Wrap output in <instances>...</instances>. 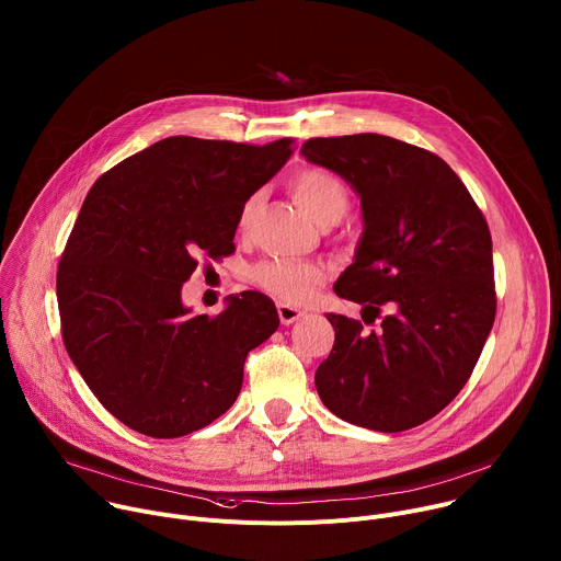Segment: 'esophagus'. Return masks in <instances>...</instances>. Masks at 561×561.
<instances>
[{"label": "esophagus", "mask_w": 561, "mask_h": 561, "mask_svg": "<svg viewBox=\"0 0 561 561\" xmlns=\"http://www.w3.org/2000/svg\"><path fill=\"white\" fill-rule=\"evenodd\" d=\"M277 314L282 319V324H293L297 322V319H301L306 314V310L297 308V306H290V304H277Z\"/></svg>", "instance_id": "esophagus-1"}]
</instances>
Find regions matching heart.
Wrapping results in <instances>:
<instances>
[{
    "label": "heart",
    "instance_id": "1",
    "mask_svg": "<svg viewBox=\"0 0 561 561\" xmlns=\"http://www.w3.org/2000/svg\"><path fill=\"white\" fill-rule=\"evenodd\" d=\"M290 193L301 210L319 226H333L337 224L348 206L351 195L344 182L324 169H304L293 175ZM260 193L251 195L242 210H239V228L247 230L260 208ZM255 282L268 290L271 295L284 301H304L310 293L322 284L324 271L319 264L312 262H295V260H266L255 266Z\"/></svg>",
    "mask_w": 561,
    "mask_h": 561
}]
</instances>
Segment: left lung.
<instances>
[{
    "label": "left lung",
    "instance_id": "left-lung-1",
    "mask_svg": "<svg viewBox=\"0 0 561 561\" xmlns=\"http://www.w3.org/2000/svg\"><path fill=\"white\" fill-rule=\"evenodd\" d=\"M301 154L362 199L364 232L335 293L364 306V324L381 319L366 331L327 314L335 344L314 373L317 392L362 428L420 426L457 397L493 329L489 224L444 159L413 144L377 133L314 137Z\"/></svg>",
    "mask_w": 561,
    "mask_h": 561
}]
</instances>
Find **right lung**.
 <instances>
[{"instance_id":"add662e5","label":"right lung","mask_w":561,"mask_h":561,"mask_svg":"<svg viewBox=\"0 0 561 561\" xmlns=\"http://www.w3.org/2000/svg\"><path fill=\"white\" fill-rule=\"evenodd\" d=\"M293 154L264 146L167 137L104 173L87 195L59 268L64 346L102 407L128 428L173 439L224 415L247 355L279 327L275 304L244 290L191 314L182 286L199 257L234 251L244 202Z\"/></svg>"}]
</instances>
